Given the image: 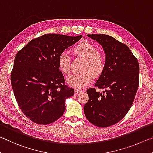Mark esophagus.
<instances>
[{
  "instance_id": "34e87169",
  "label": "esophagus",
  "mask_w": 153,
  "mask_h": 153,
  "mask_svg": "<svg viewBox=\"0 0 153 153\" xmlns=\"http://www.w3.org/2000/svg\"><path fill=\"white\" fill-rule=\"evenodd\" d=\"M81 92H82V91L81 90H78V89H76L74 91V94L75 95H78L79 93H81Z\"/></svg>"
}]
</instances>
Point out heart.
Here are the masks:
<instances>
[{"instance_id": "b5f03b06", "label": "heart", "mask_w": 153, "mask_h": 153, "mask_svg": "<svg viewBox=\"0 0 153 153\" xmlns=\"http://www.w3.org/2000/svg\"><path fill=\"white\" fill-rule=\"evenodd\" d=\"M95 45L88 41L79 43L72 48L73 54L76 58L85 60L81 74H73L67 79V83L75 89H82L89 85L92 81L93 76L99 78L103 73L106 66L105 55ZM72 58L68 53L62 52L58 58V66L62 73L69 75L71 72Z\"/></svg>"}]
</instances>
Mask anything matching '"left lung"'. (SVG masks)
<instances>
[{
  "instance_id": "left-lung-1",
  "label": "left lung",
  "mask_w": 153,
  "mask_h": 153,
  "mask_svg": "<svg viewBox=\"0 0 153 153\" xmlns=\"http://www.w3.org/2000/svg\"><path fill=\"white\" fill-rule=\"evenodd\" d=\"M87 36L100 43L105 52V69L95 84L105 90L101 93L95 88L87 89L84 112L91 124L106 128L119 122L132 107L139 85V64L129 48L113 37Z\"/></svg>"
}]
</instances>
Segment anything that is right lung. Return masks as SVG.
I'll use <instances>...</instances> for the list:
<instances>
[{
    "label": "right lung",
    "instance_id": "obj_1",
    "mask_svg": "<svg viewBox=\"0 0 153 153\" xmlns=\"http://www.w3.org/2000/svg\"><path fill=\"white\" fill-rule=\"evenodd\" d=\"M81 37L45 34L32 39L16 54L10 81L19 107L31 121L46 125L63 115L66 99L74 91L65 85L58 58Z\"/></svg>",
    "mask_w": 153,
    "mask_h": 153
}]
</instances>
